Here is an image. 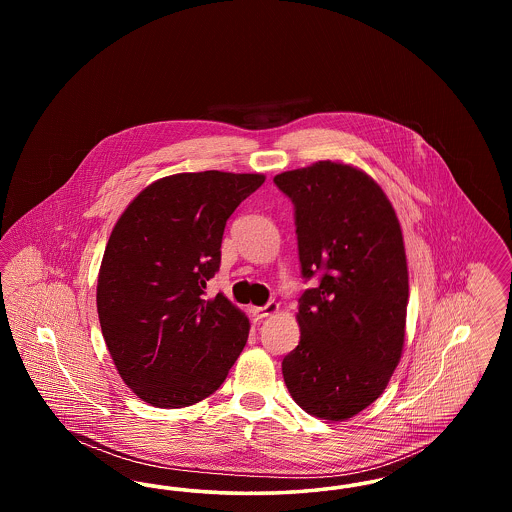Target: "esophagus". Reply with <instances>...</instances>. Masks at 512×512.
Here are the masks:
<instances>
[{"mask_svg": "<svg viewBox=\"0 0 512 512\" xmlns=\"http://www.w3.org/2000/svg\"><path fill=\"white\" fill-rule=\"evenodd\" d=\"M278 309H280V305L276 301H268L265 307H251L249 313L259 320V318H267L274 315V313H278Z\"/></svg>", "mask_w": 512, "mask_h": 512, "instance_id": "34e87169", "label": "esophagus"}]
</instances>
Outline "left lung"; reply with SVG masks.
Instances as JSON below:
<instances>
[{
  "label": "left lung",
  "instance_id": "obj_1",
  "mask_svg": "<svg viewBox=\"0 0 512 512\" xmlns=\"http://www.w3.org/2000/svg\"><path fill=\"white\" fill-rule=\"evenodd\" d=\"M292 199L301 274L299 345L282 361L293 401L341 422L374 403L399 365L409 303L403 234L384 190L351 165L274 176Z\"/></svg>",
  "mask_w": 512,
  "mask_h": 512
}]
</instances>
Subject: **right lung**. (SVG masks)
I'll list each match as a JSON object with an SVG mask.
<instances>
[{
  "instance_id": "1",
  "label": "right lung",
  "mask_w": 512,
  "mask_h": 512,
  "mask_svg": "<svg viewBox=\"0 0 512 512\" xmlns=\"http://www.w3.org/2000/svg\"><path fill=\"white\" fill-rule=\"evenodd\" d=\"M263 182V174H172L117 220L99 268V324L124 384L149 405H194L240 357L249 320L222 293L203 295L220 267L226 220Z\"/></svg>"
}]
</instances>
